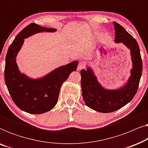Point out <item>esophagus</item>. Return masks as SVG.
<instances>
[{
    "mask_svg": "<svg viewBox=\"0 0 148 148\" xmlns=\"http://www.w3.org/2000/svg\"><path fill=\"white\" fill-rule=\"evenodd\" d=\"M85 66H86V64H85V62L81 61V62H79V64H78L77 70L78 71H80L81 69H82L85 68Z\"/></svg>",
    "mask_w": 148,
    "mask_h": 148,
    "instance_id": "obj_1",
    "label": "esophagus"
}]
</instances>
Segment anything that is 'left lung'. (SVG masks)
<instances>
[{"label": "left lung", "mask_w": 148, "mask_h": 148, "mask_svg": "<svg viewBox=\"0 0 148 148\" xmlns=\"http://www.w3.org/2000/svg\"><path fill=\"white\" fill-rule=\"evenodd\" d=\"M116 43H123L130 50L133 68L127 84L117 90H107L97 80L90 67L81 71L82 96L86 106L100 112L108 113L125 106L136 94L142 73V60L136 40L125 28L113 22Z\"/></svg>", "instance_id": "obj_1"}]
</instances>
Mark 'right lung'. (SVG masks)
<instances>
[{
	"instance_id": "obj_1",
	"label": "right lung",
	"mask_w": 148,
	"mask_h": 148,
	"mask_svg": "<svg viewBox=\"0 0 148 148\" xmlns=\"http://www.w3.org/2000/svg\"><path fill=\"white\" fill-rule=\"evenodd\" d=\"M42 32H54L56 29L31 23L16 36L8 49L5 60V81L14 103L30 114H42L52 110L58 101L60 87L72 71H76L78 61L60 66L43 77L33 79L21 73L16 62L18 52L24 39Z\"/></svg>"
}]
</instances>
